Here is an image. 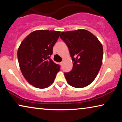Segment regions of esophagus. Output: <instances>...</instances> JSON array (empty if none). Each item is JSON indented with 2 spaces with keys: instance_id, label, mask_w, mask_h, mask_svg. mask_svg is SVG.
<instances>
[{
  "instance_id": "obj_1",
  "label": "esophagus",
  "mask_w": 122,
  "mask_h": 122,
  "mask_svg": "<svg viewBox=\"0 0 122 122\" xmlns=\"http://www.w3.org/2000/svg\"><path fill=\"white\" fill-rule=\"evenodd\" d=\"M60 64H61V66H62L63 64V61H61V62L60 63Z\"/></svg>"
}]
</instances>
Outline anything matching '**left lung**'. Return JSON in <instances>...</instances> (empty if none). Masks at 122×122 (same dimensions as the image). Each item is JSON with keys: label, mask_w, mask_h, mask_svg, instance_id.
<instances>
[{"label": "left lung", "mask_w": 122, "mask_h": 122, "mask_svg": "<svg viewBox=\"0 0 122 122\" xmlns=\"http://www.w3.org/2000/svg\"><path fill=\"white\" fill-rule=\"evenodd\" d=\"M60 37L69 48L73 61L72 70L64 73L66 81L76 88L88 86L101 69L102 44L96 36L85 29L61 32Z\"/></svg>", "instance_id": "8db88e82"}]
</instances>
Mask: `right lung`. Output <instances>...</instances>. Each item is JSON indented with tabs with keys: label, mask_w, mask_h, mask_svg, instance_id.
Instances as JSON below:
<instances>
[{
	"label": "right lung",
	"mask_w": 122,
	"mask_h": 122,
	"mask_svg": "<svg viewBox=\"0 0 122 122\" xmlns=\"http://www.w3.org/2000/svg\"><path fill=\"white\" fill-rule=\"evenodd\" d=\"M61 31L38 30L22 41L18 50L19 67L25 79L35 87L49 86L60 71V66L51 59L53 48Z\"/></svg>",
	"instance_id": "right-lung-1"
}]
</instances>
